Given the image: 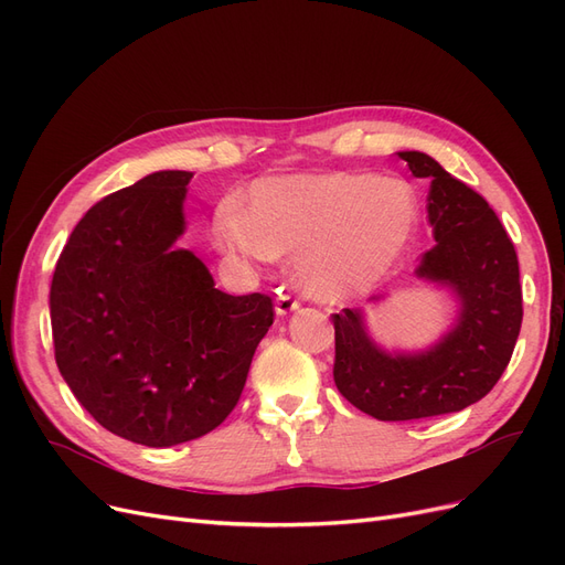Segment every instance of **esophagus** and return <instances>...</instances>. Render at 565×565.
Here are the masks:
<instances>
[{
    "label": "esophagus",
    "mask_w": 565,
    "mask_h": 565,
    "mask_svg": "<svg viewBox=\"0 0 565 565\" xmlns=\"http://www.w3.org/2000/svg\"><path fill=\"white\" fill-rule=\"evenodd\" d=\"M297 309H299V301L292 295H287V292L278 295V299H276V313L278 316H287V313H292Z\"/></svg>",
    "instance_id": "obj_1"
}]
</instances>
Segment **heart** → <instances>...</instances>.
<instances>
[{"label":"heart","instance_id":"b5f03b06","mask_svg":"<svg viewBox=\"0 0 565 565\" xmlns=\"http://www.w3.org/2000/svg\"><path fill=\"white\" fill-rule=\"evenodd\" d=\"M417 226L419 202L403 179L316 172L256 181L247 210L218 204L214 241L254 262L297 254L295 280L303 292L344 301L384 280Z\"/></svg>","mask_w":565,"mask_h":565}]
</instances>
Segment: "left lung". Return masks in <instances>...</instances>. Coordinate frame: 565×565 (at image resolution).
<instances>
[{"label": "left lung", "mask_w": 565, "mask_h": 565, "mask_svg": "<svg viewBox=\"0 0 565 565\" xmlns=\"http://www.w3.org/2000/svg\"><path fill=\"white\" fill-rule=\"evenodd\" d=\"M398 158L413 177L431 181L426 210L436 245L415 273L450 287L459 313L448 334L417 353L374 344L363 311L332 316L334 384L351 405L382 422L459 413L481 401L507 370L523 320L516 249L498 214L426 152L405 150Z\"/></svg>", "instance_id": "obj_1"}]
</instances>
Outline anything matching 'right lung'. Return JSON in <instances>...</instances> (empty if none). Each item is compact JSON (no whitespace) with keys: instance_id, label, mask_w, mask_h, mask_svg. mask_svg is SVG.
<instances>
[{"instance_id":"1","label":"right lung","mask_w":565,"mask_h":565,"mask_svg":"<svg viewBox=\"0 0 565 565\" xmlns=\"http://www.w3.org/2000/svg\"><path fill=\"white\" fill-rule=\"evenodd\" d=\"M191 172H156L82 216L49 292L56 365L82 407L148 448L200 438L241 401L273 324L266 295L233 297L177 247Z\"/></svg>"}]
</instances>
